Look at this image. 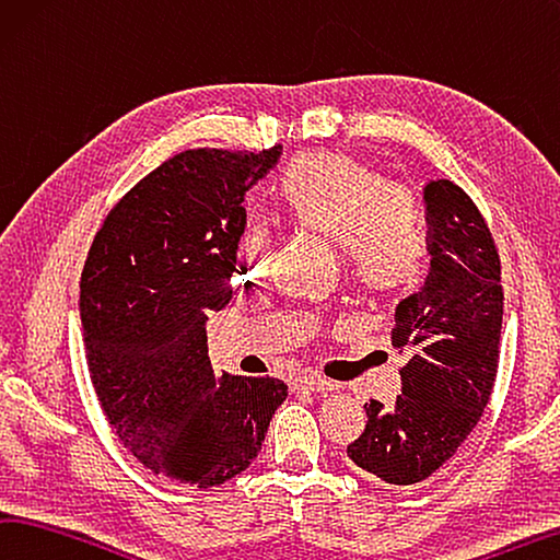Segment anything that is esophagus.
Wrapping results in <instances>:
<instances>
[{
	"label": "esophagus",
	"mask_w": 560,
	"mask_h": 560,
	"mask_svg": "<svg viewBox=\"0 0 560 560\" xmlns=\"http://www.w3.org/2000/svg\"><path fill=\"white\" fill-rule=\"evenodd\" d=\"M298 386L307 388V390H317V394H329V390H335V388H337L335 381L322 378V376H317V374H305V376H300V378H298Z\"/></svg>",
	"instance_id": "1"
}]
</instances>
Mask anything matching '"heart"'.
Here are the masks:
<instances>
[{
  "instance_id": "b5f03b06",
  "label": "heart",
  "mask_w": 560,
  "mask_h": 560,
  "mask_svg": "<svg viewBox=\"0 0 560 560\" xmlns=\"http://www.w3.org/2000/svg\"><path fill=\"white\" fill-rule=\"evenodd\" d=\"M275 201L290 229L339 245L357 285L404 290L420 278L428 255L425 215L406 186L386 184L374 166L345 152L298 154L275 184ZM268 235L248 225L235 243V275L270 270Z\"/></svg>"
}]
</instances>
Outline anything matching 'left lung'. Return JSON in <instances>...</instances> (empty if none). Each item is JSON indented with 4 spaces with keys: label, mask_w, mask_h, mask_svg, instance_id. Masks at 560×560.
I'll list each match as a JSON object with an SVG mask.
<instances>
[{
    "label": "left lung",
    "mask_w": 560,
    "mask_h": 560,
    "mask_svg": "<svg viewBox=\"0 0 560 560\" xmlns=\"http://www.w3.org/2000/svg\"><path fill=\"white\" fill-rule=\"evenodd\" d=\"M430 270L396 307L400 369L394 408L366 404L347 455L388 485H418L453 457L492 396L502 339V262L475 201L450 179L423 191Z\"/></svg>",
    "instance_id": "8db88e82"
}]
</instances>
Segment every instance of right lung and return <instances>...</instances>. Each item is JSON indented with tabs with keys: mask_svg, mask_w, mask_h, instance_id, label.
Wrapping results in <instances>:
<instances>
[{
	"mask_svg": "<svg viewBox=\"0 0 560 560\" xmlns=\"http://www.w3.org/2000/svg\"><path fill=\"white\" fill-rule=\"evenodd\" d=\"M186 150L137 182L95 233L81 275L88 371L125 447L172 482L219 487L260 453L288 386L215 376L206 319L233 295L243 196L280 160Z\"/></svg>",
	"mask_w": 560,
	"mask_h": 560,
	"instance_id": "right-lung-1",
	"label": "right lung"
}]
</instances>
